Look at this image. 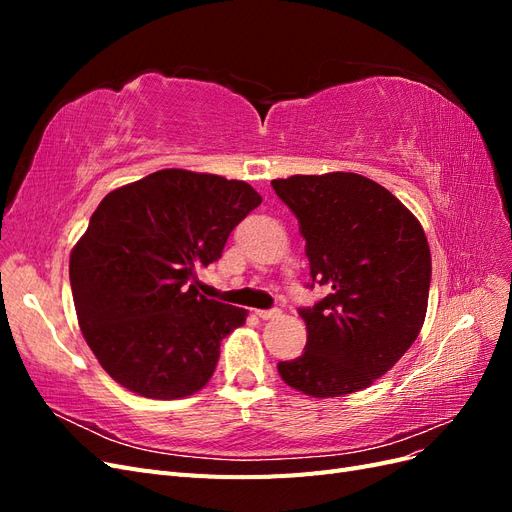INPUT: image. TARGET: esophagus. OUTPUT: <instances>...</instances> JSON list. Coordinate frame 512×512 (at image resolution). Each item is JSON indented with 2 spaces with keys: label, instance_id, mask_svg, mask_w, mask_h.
Listing matches in <instances>:
<instances>
[{
  "label": "esophagus",
  "instance_id": "1",
  "mask_svg": "<svg viewBox=\"0 0 512 512\" xmlns=\"http://www.w3.org/2000/svg\"><path fill=\"white\" fill-rule=\"evenodd\" d=\"M256 316L262 320H271L280 316V309H256Z\"/></svg>",
  "mask_w": 512,
  "mask_h": 512
}]
</instances>
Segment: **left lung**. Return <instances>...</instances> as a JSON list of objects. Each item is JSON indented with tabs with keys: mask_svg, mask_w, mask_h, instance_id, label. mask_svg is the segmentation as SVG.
Segmentation results:
<instances>
[{
	"mask_svg": "<svg viewBox=\"0 0 512 512\" xmlns=\"http://www.w3.org/2000/svg\"><path fill=\"white\" fill-rule=\"evenodd\" d=\"M271 185L299 220L312 288L329 290L299 309L305 352L277 371L292 389L320 399L363 391L421 333L431 282L425 230L363 175H292Z\"/></svg>",
	"mask_w": 512,
	"mask_h": 512,
	"instance_id": "left-lung-1",
	"label": "left lung"
}]
</instances>
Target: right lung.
<instances>
[{
  "label": "right lung",
  "instance_id": "1",
  "mask_svg": "<svg viewBox=\"0 0 512 512\" xmlns=\"http://www.w3.org/2000/svg\"><path fill=\"white\" fill-rule=\"evenodd\" d=\"M262 203L250 183L164 168L102 198L70 254L87 346L128 391L188 397L211 380L220 342L247 309L198 294L194 269Z\"/></svg>",
  "mask_w": 512,
  "mask_h": 512
}]
</instances>
